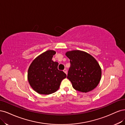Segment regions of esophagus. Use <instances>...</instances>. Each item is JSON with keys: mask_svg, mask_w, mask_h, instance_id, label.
Masks as SVG:
<instances>
[{"mask_svg": "<svg viewBox=\"0 0 125 125\" xmlns=\"http://www.w3.org/2000/svg\"><path fill=\"white\" fill-rule=\"evenodd\" d=\"M63 72H64V73H65L66 74H67V70H66V68H65V69H64V70H63Z\"/></svg>", "mask_w": 125, "mask_h": 125, "instance_id": "1", "label": "esophagus"}]
</instances>
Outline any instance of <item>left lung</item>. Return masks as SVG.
<instances>
[{
    "label": "left lung",
    "mask_w": 125,
    "mask_h": 125,
    "mask_svg": "<svg viewBox=\"0 0 125 125\" xmlns=\"http://www.w3.org/2000/svg\"><path fill=\"white\" fill-rule=\"evenodd\" d=\"M66 55L71 63L67 78L74 89L82 92L94 89L101 77V69L96 60L87 52L79 50L68 51Z\"/></svg>",
    "instance_id": "1"
}]
</instances>
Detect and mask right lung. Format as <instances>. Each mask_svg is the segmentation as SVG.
I'll return each instance as SVG.
<instances>
[{
  "label": "right lung",
  "mask_w": 125,
  "mask_h": 125,
  "mask_svg": "<svg viewBox=\"0 0 125 125\" xmlns=\"http://www.w3.org/2000/svg\"><path fill=\"white\" fill-rule=\"evenodd\" d=\"M56 52L48 50L32 62L28 70V80L37 93L49 94L57 91L62 80L66 78L64 72L58 70L59 63L52 60Z\"/></svg>",
  "instance_id": "add662e5"
}]
</instances>
